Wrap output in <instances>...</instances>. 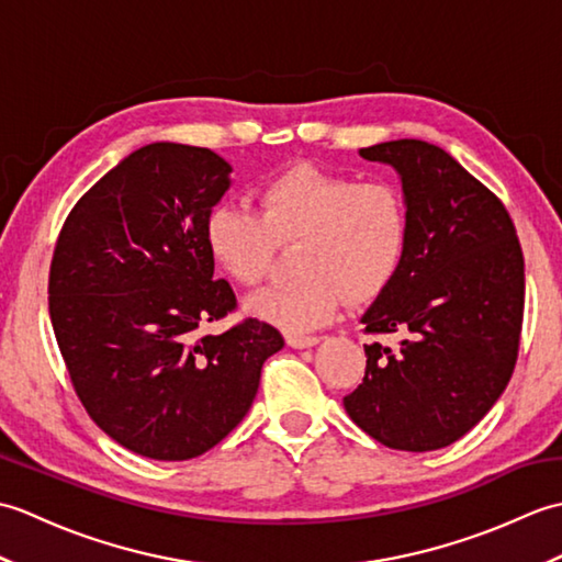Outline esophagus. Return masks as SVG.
<instances>
[{
    "instance_id": "obj_1",
    "label": "esophagus",
    "mask_w": 562,
    "mask_h": 562,
    "mask_svg": "<svg viewBox=\"0 0 562 562\" xmlns=\"http://www.w3.org/2000/svg\"><path fill=\"white\" fill-rule=\"evenodd\" d=\"M318 342H321L318 336H300V333H288V345L294 350L314 348V345H318Z\"/></svg>"
}]
</instances>
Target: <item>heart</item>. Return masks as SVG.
Wrapping results in <instances>:
<instances>
[{
	"label": "heart",
	"mask_w": 562,
	"mask_h": 562,
	"mask_svg": "<svg viewBox=\"0 0 562 562\" xmlns=\"http://www.w3.org/2000/svg\"><path fill=\"white\" fill-rule=\"evenodd\" d=\"M258 212L232 202L210 212L205 244L236 284L266 278L278 248L296 244L300 278L248 296L246 308L268 324L302 333L328 324L345 300L362 304L384 292L411 244V212L401 188L357 183L314 164H296L258 188Z\"/></svg>",
	"instance_id": "1"
}]
</instances>
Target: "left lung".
<instances>
[{
  "label": "left lung",
  "instance_id": "obj_1",
  "mask_svg": "<svg viewBox=\"0 0 562 562\" xmlns=\"http://www.w3.org/2000/svg\"><path fill=\"white\" fill-rule=\"evenodd\" d=\"M401 178L411 244L389 288L360 316L362 384L342 398L357 427L401 451L449 447L503 396L517 362L524 256L503 202L429 142L360 149Z\"/></svg>",
  "mask_w": 562,
  "mask_h": 562
}]
</instances>
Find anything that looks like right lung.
Returning a JSON list of instances; mask_svg holds the SVG:
<instances>
[{
    "label": "right lung",
    "instance_id": "1",
    "mask_svg": "<svg viewBox=\"0 0 562 562\" xmlns=\"http://www.w3.org/2000/svg\"><path fill=\"white\" fill-rule=\"evenodd\" d=\"M229 186L220 154L154 142L105 173L57 238L47 294L59 352L91 420L139 457L186 461L220 445L284 348L256 318L200 333L236 306L205 244Z\"/></svg>",
    "mask_w": 562,
    "mask_h": 562
}]
</instances>
